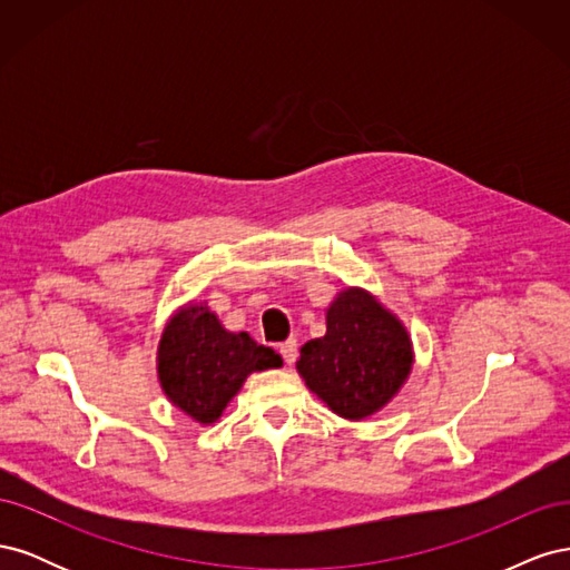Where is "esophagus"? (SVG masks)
Here are the masks:
<instances>
[{
  "mask_svg": "<svg viewBox=\"0 0 570 570\" xmlns=\"http://www.w3.org/2000/svg\"><path fill=\"white\" fill-rule=\"evenodd\" d=\"M299 344H297V340H287V342H283L281 344V356H283V361L287 366H292L297 361V354H299Z\"/></svg>",
  "mask_w": 570,
  "mask_h": 570,
  "instance_id": "esophagus-1",
  "label": "esophagus"
}]
</instances>
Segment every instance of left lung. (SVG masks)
Here are the masks:
<instances>
[{
	"label": "left lung",
	"instance_id": "left-lung-1",
	"mask_svg": "<svg viewBox=\"0 0 570 570\" xmlns=\"http://www.w3.org/2000/svg\"><path fill=\"white\" fill-rule=\"evenodd\" d=\"M327 331L302 347L297 371L337 416L361 421L381 411L411 373L404 325L364 289L350 287L325 314Z\"/></svg>",
	"mask_w": 570,
	"mask_h": 570
}]
</instances>
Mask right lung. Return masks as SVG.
<instances>
[{"mask_svg": "<svg viewBox=\"0 0 570 570\" xmlns=\"http://www.w3.org/2000/svg\"><path fill=\"white\" fill-rule=\"evenodd\" d=\"M157 361L166 396L197 423H214L249 373L283 364L247 333H228L204 304H187L168 321Z\"/></svg>", "mask_w": 570, "mask_h": 570, "instance_id": "right-lung-1", "label": "right lung"}]
</instances>
